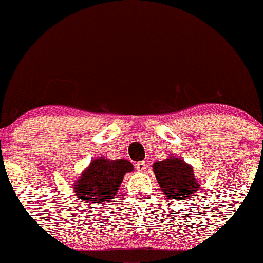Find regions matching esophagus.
<instances>
[{"label":"esophagus","instance_id":"34e87169","mask_svg":"<svg viewBox=\"0 0 263 263\" xmlns=\"http://www.w3.org/2000/svg\"><path fill=\"white\" fill-rule=\"evenodd\" d=\"M135 167H136V170H137L138 172H144L145 170H146V163H145L144 161L138 162V163H136Z\"/></svg>","mask_w":263,"mask_h":263}]
</instances>
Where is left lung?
I'll use <instances>...</instances> for the list:
<instances>
[{"label":"left lung","instance_id":"left-lung-1","mask_svg":"<svg viewBox=\"0 0 263 263\" xmlns=\"http://www.w3.org/2000/svg\"><path fill=\"white\" fill-rule=\"evenodd\" d=\"M152 167L160 188L170 199H190L201 185L195 177L194 167L178 156L170 155L155 162Z\"/></svg>","mask_w":263,"mask_h":263}]
</instances>
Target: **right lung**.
<instances>
[{
    "label": "right lung",
    "instance_id": "1",
    "mask_svg": "<svg viewBox=\"0 0 263 263\" xmlns=\"http://www.w3.org/2000/svg\"><path fill=\"white\" fill-rule=\"evenodd\" d=\"M133 171L134 166L127 160L97 157L80 174V178L75 180L74 195L92 205L108 202L117 195L125 174Z\"/></svg>",
    "mask_w": 263,
    "mask_h": 263
}]
</instances>
